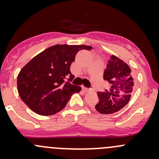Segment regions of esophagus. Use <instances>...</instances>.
I'll return each instance as SVG.
<instances>
[{
  "label": "esophagus",
  "instance_id": "1",
  "mask_svg": "<svg viewBox=\"0 0 159 159\" xmlns=\"http://www.w3.org/2000/svg\"><path fill=\"white\" fill-rule=\"evenodd\" d=\"M82 90H83V91H84V92H89V91H91V89H88V88H85V87H84V86H83V87H82Z\"/></svg>",
  "mask_w": 159,
  "mask_h": 159
}]
</instances>
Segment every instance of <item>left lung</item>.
Segmentation results:
<instances>
[{
    "label": "left lung",
    "instance_id": "1",
    "mask_svg": "<svg viewBox=\"0 0 159 159\" xmlns=\"http://www.w3.org/2000/svg\"><path fill=\"white\" fill-rule=\"evenodd\" d=\"M104 80L108 81L109 89L97 93L99 102L95 109L101 114H112L124 108L130 101L134 89V79L129 65L111 55L104 71Z\"/></svg>",
    "mask_w": 159,
    "mask_h": 159
}]
</instances>
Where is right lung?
I'll use <instances>...</instances> for the list:
<instances>
[{
	"instance_id": "1",
	"label": "right lung",
	"mask_w": 159,
	"mask_h": 159,
	"mask_svg": "<svg viewBox=\"0 0 159 159\" xmlns=\"http://www.w3.org/2000/svg\"><path fill=\"white\" fill-rule=\"evenodd\" d=\"M87 45L56 44L31 59L17 76L19 95L28 108L40 115H52L66 106L74 93L81 90L70 84L75 78L70 67L80 50ZM70 76L68 82L65 78Z\"/></svg>"
}]
</instances>
